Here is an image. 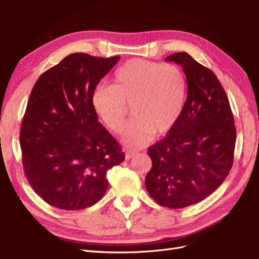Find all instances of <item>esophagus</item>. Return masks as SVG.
Wrapping results in <instances>:
<instances>
[{
  "mask_svg": "<svg viewBox=\"0 0 259 259\" xmlns=\"http://www.w3.org/2000/svg\"><path fill=\"white\" fill-rule=\"evenodd\" d=\"M136 154V152L135 151H132V150H128V151H126V153H125V159L126 160H131L133 156H134Z\"/></svg>",
  "mask_w": 259,
  "mask_h": 259,
  "instance_id": "obj_1",
  "label": "esophagus"
}]
</instances>
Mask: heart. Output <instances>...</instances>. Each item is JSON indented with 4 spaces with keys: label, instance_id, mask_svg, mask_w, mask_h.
<instances>
[{
    "label": "heart",
    "instance_id": "heart-1",
    "mask_svg": "<svg viewBox=\"0 0 259 259\" xmlns=\"http://www.w3.org/2000/svg\"><path fill=\"white\" fill-rule=\"evenodd\" d=\"M187 97V80L175 64H160L140 58L131 59L116 70L112 85H99L92 106L100 122L120 133L131 106L133 119L126 125L123 143L139 148L153 135H165L178 122Z\"/></svg>",
    "mask_w": 259,
    "mask_h": 259
}]
</instances>
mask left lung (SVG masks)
<instances>
[{"label":"left lung","mask_w":259,"mask_h":259,"mask_svg":"<svg viewBox=\"0 0 259 259\" xmlns=\"http://www.w3.org/2000/svg\"><path fill=\"white\" fill-rule=\"evenodd\" d=\"M182 66L187 100L175 126L149 147L152 167L146 188L158 204L183 208L207 198L228 176L236 127L227 94L217 76L185 52L165 58Z\"/></svg>","instance_id":"obj_1"}]
</instances>
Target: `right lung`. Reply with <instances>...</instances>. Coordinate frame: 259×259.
Here are the masks:
<instances>
[{
    "label": "right lung",
    "instance_id": "obj_1",
    "mask_svg": "<svg viewBox=\"0 0 259 259\" xmlns=\"http://www.w3.org/2000/svg\"><path fill=\"white\" fill-rule=\"evenodd\" d=\"M120 56L74 53L45 71L31 91L20 128L25 175L50 205L79 210L107 191V171L124 161L100 122L92 96Z\"/></svg>",
    "mask_w": 259,
    "mask_h": 259
}]
</instances>
